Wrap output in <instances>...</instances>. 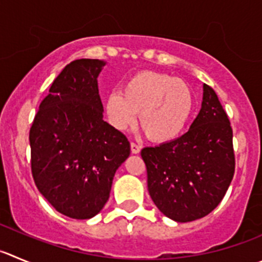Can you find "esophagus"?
I'll list each match as a JSON object with an SVG mask.
<instances>
[{"instance_id": "1", "label": "esophagus", "mask_w": 262, "mask_h": 262, "mask_svg": "<svg viewBox=\"0 0 262 262\" xmlns=\"http://www.w3.org/2000/svg\"><path fill=\"white\" fill-rule=\"evenodd\" d=\"M140 149H141V146L139 145V144L131 143V153H133V154L140 153Z\"/></svg>"}]
</instances>
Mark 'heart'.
Here are the masks:
<instances>
[{"instance_id":"1","label":"heart","mask_w":262,"mask_h":262,"mask_svg":"<svg viewBox=\"0 0 262 262\" xmlns=\"http://www.w3.org/2000/svg\"><path fill=\"white\" fill-rule=\"evenodd\" d=\"M194 99L184 81L164 73L141 71L123 84L121 94L106 98L105 109L116 128L126 129L134 124L136 113L139 124L151 141L166 143L178 138L191 116Z\"/></svg>"}]
</instances>
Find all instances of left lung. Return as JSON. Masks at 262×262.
Returning a JSON list of instances; mask_svg holds the SVG:
<instances>
[{
	"label": "left lung",
	"mask_w": 262,
	"mask_h": 262,
	"mask_svg": "<svg viewBox=\"0 0 262 262\" xmlns=\"http://www.w3.org/2000/svg\"><path fill=\"white\" fill-rule=\"evenodd\" d=\"M148 190L158 210L178 223L212 212L235 170L233 129L216 92L203 84V101L188 133L141 150Z\"/></svg>",
	"instance_id": "8db88e82"
}]
</instances>
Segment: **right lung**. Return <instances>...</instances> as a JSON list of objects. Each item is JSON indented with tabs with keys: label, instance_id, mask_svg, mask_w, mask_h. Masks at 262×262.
Instances as JSON below:
<instances>
[{
	"label": "right lung",
	"instance_id": "1",
	"mask_svg": "<svg viewBox=\"0 0 262 262\" xmlns=\"http://www.w3.org/2000/svg\"><path fill=\"white\" fill-rule=\"evenodd\" d=\"M98 59L69 63L41 101L29 131L31 167L39 193L77 220L98 215L117 168L129 156L126 136L103 119Z\"/></svg>",
	"mask_w": 262,
	"mask_h": 262
}]
</instances>
